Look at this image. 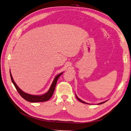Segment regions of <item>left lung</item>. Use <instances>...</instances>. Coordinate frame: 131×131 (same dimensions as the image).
<instances>
[{"instance_id":"1","label":"left lung","mask_w":131,"mask_h":131,"mask_svg":"<svg viewBox=\"0 0 131 131\" xmlns=\"http://www.w3.org/2000/svg\"><path fill=\"white\" fill-rule=\"evenodd\" d=\"M75 96H76V97H77V98L78 99V101H80V102H81V103H85V104H89V103H86V102H84L83 101H82V100H81L80 99H79L78 97H77V96L76 94H75ZM106 101H105V102H101V103H99V104H103V103H104L105 102H106Z\"/></svg>"}]
</instances>
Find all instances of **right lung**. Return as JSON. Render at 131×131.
Returning a JSON list of instances; mask_svg holds the SVG:
<instances>
[{
	"label": "right lung",
	"instance_id": "1",
	"mask_svg": "<svg viewBox=\"0 0 131 131\" xmlns=\"http://www.w3.org/2000/svg\"><path fill=\"white\" fill-rule=\"evenodd\" d=\"M10 77H11V81H12V82H13V84L14 85L16 89L17 90L19 94L21 95V96L23 99H25V100H26L28 102H31V103H35V102H43L47 101L50 100V99L51 98V97H52V96L53 95V93L54 92L55 87H56L58 79L59 77H60L61 75L63 74V73H61L60 74H58L57 75H56V77L54 78V80L52 83V84H51V85L50 86V88L49 90V91H47L46 93L42 94V95H31V94H28L27 93H25V92H23V91H22L20 89L18 88V86L16 85V84L15 82L14 81V79L13 78V77H12V75L11 74L10 70Z\"/></svg>",
	"mask_w": 131,
	"mask_h": 131
}]
</instances>
